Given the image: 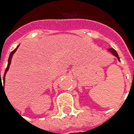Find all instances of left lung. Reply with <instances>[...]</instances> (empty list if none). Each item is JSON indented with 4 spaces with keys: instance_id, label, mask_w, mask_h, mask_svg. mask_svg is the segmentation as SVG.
<instances>
[{
    "instance_id": "obj_1",
    "label": "left lung",
    "mask_w": 134,
    "mask_h": 134,
    "mask_svg": "<svg viewBox=\"0 0 134 134\" xmlns=\"http://www.w3.org/2000/svg\"><path fill=\"white\" fill-rule=\"evenodd\" d=\"M108 50L110 51V53H112V54H113L114 56H116V57L118 58V60H119V61H120V59H119V55H118V53H116V50H115L114 49L110 48V49H108Z\"/></svg>"
}]
</instances>
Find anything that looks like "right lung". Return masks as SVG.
Wrapping results in <instances>:
<instances>
[{"mask_svg": "<svg viewBox=\"0 0 134 134\" xmlns=\"http://www.w3.org/2000/svg\"><path fill=\"white\" fill-rule=\"evenodd\" d=\"M19 45H20V44H19ZM19 45H18L16 48L15 49L12 51V53H10V55H9V59H8V65H7V67L6 68V70H5V72H4V76H3V84H4V82H5V75H6V73H7V70H9V67L10 63H11V60H12V55H13V54H14L15 52L17 50V49H18V47H19ZM1 86H3V85H2V81H1V71H0V87ZM3 90H4V89H3ZM4 93H5V92H4Z\"/></svg>", "mask_w": 134, "mask_h": 134, "instance_id": "right-lung-1", "label": "right lung"}]
</instances>
